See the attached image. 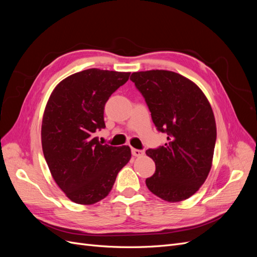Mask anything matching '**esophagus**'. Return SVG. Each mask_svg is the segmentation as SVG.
Instances as JSON below:
<instances>
[{
	"label": "esophagus",
	"instance_id": "obj_1",
	"mask_svg": "<svg viewBox=\"0 0 257 257\" xmlns=\"http://www.w3.org/2000/svg\"><path fill=\"white\" fill-rule=\"evenodd\" d=\"M145 151L144 150H138V149H132V154H133V157L138 158V157H142L144 155Z\"/></svg>",
	"mask_w": 257,
	"mask_h": 257
}]
</instances>
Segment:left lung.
<instances>
[{"mask_svg":"<svg viewBox=\"0 0 257 257\" xmlns=\"http://www.w3.org/2000/svg\"><path fill=\"white\" fill-rule=\"evenodd\" d=\"M159 132L168 143L147 155L155 173L146 179L154 195L170 203L191 197L205 182L212 164L216 126L212 108L197 85L180 74L163 69L133 73Z\"/></svg>","mask_w":257,"mask_h":257,"instance_id":"left-lung-1","label":"left lung"}]
</instances>
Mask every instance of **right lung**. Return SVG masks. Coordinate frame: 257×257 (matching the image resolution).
<instances>
[{"mask_svg":"<svg viewBox=\"0 0 257 257\" xmlns=\"http://www.w3.org/2000/svg\"><path fill=\"white\" fill-rule=\"evenodd\" d=\"M131 73L90 68L71 75L53 90L42 123L46 162L59 188L76 204L92 205L111 191L131 159L127 146L103 145L104 107Z\"/></svg>","mask_w":257,"mask_h":257,"instance_id":"obj_1","label":"right lung"}]
</instances>
